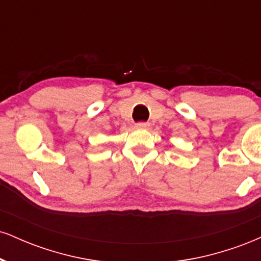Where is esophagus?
<instances>
[{
    "label": "esophagus",
    "mask_w": 261,
    "mask_h": 261,
    "mask_svg": "<svg viewBox=\"0 0 261 261\" xmlns=\"http://www.w3.org/2000/svg\"><path fill=\"white\" fill-rule=\"evenodd\" d=\"M136 127H137V128H143V130H146V128L149 127V124H148V122L141 121V122H137Z\"/></svg>",
    "instance_id": "esophagus-1"
}]
</instances>
